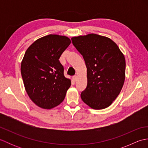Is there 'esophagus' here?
Returning <instances> with one entry per match:
<instances>
[{
    "label": "esophagus",
    "mask_w": 148,
    "mask_h": 148,
    "mask_svg": "<svg viewBox=\"0 0 148 148\" xmlns=\"http://www.w3.org/2000/svg\"><path fill=\"white\" fill-rule=\"evenodd\" d=\"M72 78H73V80L74 81H76L77 79V76H74L73 77H72Z\"/></svg>",
    "instance_id": "obj_1"
}]
</instances>
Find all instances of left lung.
I'll return each mask as SVG.
<instances>
[{
    "mask_svg": "<svg viewBox=\"0 0 148 148\" xmlns=\"http://www.w3.org/2000/svg\"><path fill=\"white\" fill-rule=\"evenodd\" d=\"M87 68V86L83 101L93 109H103L117 98L125 79V56L109 37L90 34L72 37Z\"/></svg>",
    "mask_w": 148,
    "mask_h": 148,
    "instance_id": "left-lung-1",
    "label": "left lung"
}]
</instances>
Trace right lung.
I'll use <instances>...</instances> for the list:
<instances>
[{
    "label": "right lung",
    "mask_w": 148,
    "mask_h": 148,
    "mask_svg": "<svg viewBox=\"0 0 148 148\" xmlns=\"http://www.w3.org/2000/svg\"><path fill=\"white\" fill-rule=\"evenodd\" d=\"M71 43L67 37L49 34L37 39L25 53L21 64L25 88L40 108L50 109L58 106L71 85L59 61Z\"/></svg>",
    "instance_id": "add662e5"
}]
</instances>
